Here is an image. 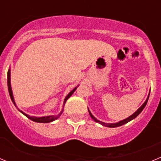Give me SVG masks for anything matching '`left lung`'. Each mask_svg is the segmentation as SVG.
<instances>
[{"mask_svg":"<svg viewBox=\"0 0 161 161\" xmlns=\"http://www.w3.org/2000/svg\"><path fill=\"white\" fill-rule=\"evenodd\" d=\"M148 97H149V94H148V97H147V100L145 101L144 103H143V105H142V106H140V107H139V109H137V111L135 112V113H134L133 114L130 115V117H128V118H127V119H124V120L120 121V122H119V123H103V122H101V121L97 120V119L96 118H95L94 116H93V115L92 114H91V112L89 111V115H90V117L92 118V119H93V120H94L95 122H96V123H100V124L103 125V126H108V127H118V126H122V125L126 124V123H128V122L131 121L132 119H135V118L137 117L138 115H139V114L141 113L142 110H143V109H144V107H145V106H146V105H147V100H148Z\"/></svg>","mask_w":161,"mask_h":161,"instance_id":"1","label":"left lung"}]
</instances>
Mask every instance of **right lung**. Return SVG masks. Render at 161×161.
I'll return each instance as SVG.
<instances>
[{
	"label": "right lung",
	"instance_id": "1",
	"mask_svg": "<svg viewBox=\"0 0 161 161\" xmlns=\"http://www.w3.org/2000/svg\"><path fill=\"white\" fill-rule=\"evenodd\" d=\"M7 83H8V93H9V96H10L11 100H12L13 103H14V105H16V104H15V102H14V96H13L12 89H11V85H10V69H8V74H7ZM76 87L74 88V89H72V91H71L70 93H69L68 95H67V97H65V99H64V105H65V102H67V100H68V98L70 97L71 96H72V93H73L74 92H75V90H76ZM63 110H64V109H62V111H61L60 113H59L58 115H52V116H46V117H41V118L33 117V116H29V115L26 114H25V113H23V112L21 111V110H19V111L21 112V113L23 114L24 115H25V116H26V117H27L28 119H31V120L34 121V122H36V123H51V122H52V121L55 120V119H57L58 118H59V116H60V115L62 114V113H63Z\"/></svg>",
	"mask_w": 161,
	"mask_h": 161
}]
</instances>
